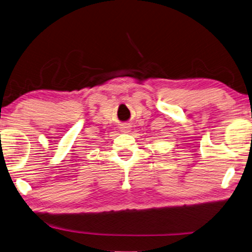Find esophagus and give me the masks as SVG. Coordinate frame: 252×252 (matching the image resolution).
Returning a JSON list of instances; mask_svg holds the SVG:
<instances>
[{"instance_id":"34e87169","label":"esophagus","mask_w":252,"mask_h":252,"mask_svg":"<svg viewBox=\"0 0 252 252\" xmlns=\"http://www.w3.org/2000/svg\"><path fill=\"white\" fill-rule=\"evenodd\" d=\"M131 130V126L129 125V123H123V125L121 126V131L122 132H129V131Z\"/></svg>"}]
</instances>
